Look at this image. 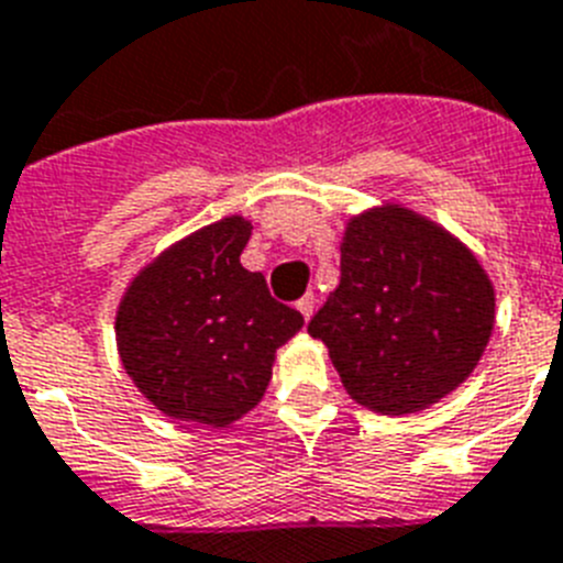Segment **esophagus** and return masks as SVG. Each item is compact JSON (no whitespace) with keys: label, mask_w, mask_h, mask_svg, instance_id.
<instances>
[{"label":"esophagus","mask_w":563,"mask_h":563,"mask_svg":"<svg viewBox=\"0 0 563 563\" xmlns=\"http://www.w3.org/2000/svg\"><path fill=\"white\" fill-rule=\"evenodd\" d=\"M314 303H318V300H314V295H311V291L297 300V311L303 314V320H311V314H314Z\"/></svg>","instance_id":"obj_1"}]
</instances>
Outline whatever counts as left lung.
Returning <instances> with one entry per match:
<instances>
[{"mask_svg":"<svg viewBox=\"0 0 563 563\" xmlns=\"http://www.w3.org/2000/svg\"><path fill=\"white\" fill-rule=\"evenodd\" d=\"M495 325V289L478 257L443 225L398 202L352 217L340 286L311 318L361 406L412 415L478 366Z\"/></svg>","mask_w":563,"mask_h":563,"instance_id":"obj_1","label":"left lung"}]
</instances>
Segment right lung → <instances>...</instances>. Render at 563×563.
Wrapping results in <instances>:
<instances>
[{
    "label": "right lung",
    "instance_id": "obj_1",
    "mask_svg": "<svg viewBox=\"0 0 563 563\" xmlns=\"http://www.w3.org/2000/svg\"><path fill=\"white\" fill-rule=\"evenodd\" d=\"M252 223L240 214L202 225L140 268L117 309L120 361L159 412L229 427L272 380L274 352L303 314L268 295L240 263Z\"/></svg>",
    "mask_w": 563,
    "mask_h": 563
}]
</instances>
